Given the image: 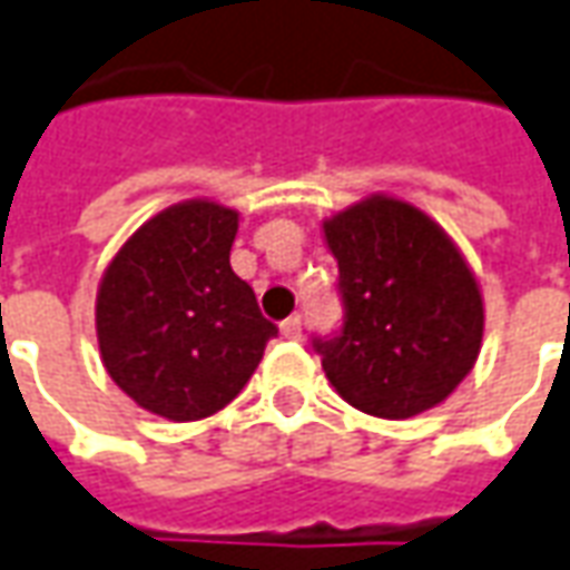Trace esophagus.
<instances>
[{
  "label": "esophagus",
  "instance_id": "1",
  "mask_svg": "<svg viewBox=\"0 0 570 570\" xmlns=\"http://www.w3.org/2000/svg\"><path fill=\"white\" fill-rule=\"evenodd\" d=\"M282 335L288 337V341H297V337H301V316H288V320L282 323Z\"/></svg>",
  "mask_w": 570,
  "mask_h": 570
}]
</instances>
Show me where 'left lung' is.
<instances>
[{
    "label": "left lung",
    "mask_w": 570,
    "mask_h": 570,
    "mask_svg": "<svg viewBox=\"0 0 570 570\" xmlns=\"http://www.w3.org/2000/svg\"><path fill=\"white\" fill-rule=\"evenodd\" d=\"M344 320L313 335L328 382L356 410L410 419L472 372L484 304L472 269L412 204L368 198L325 223Z\"/></svg>",
    "instance_id": "left-lung-1"
}]
</instances>
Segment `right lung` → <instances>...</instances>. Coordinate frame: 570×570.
<instances>
[{
  "instance_id": "right-lung-1",
  "label": "right lung",
  "mask_w": 570,
  "mask_h": 570,
  "mask_svg": "<svg viewBox=\"0 0 570 570\" xmlns=\"http://www.w3.org/2000/svg\"><path fill=\"white\" fill-rule=\"evenodd\" d=\"M238 214L186 202L148 219L101 278V360L142 410L191 422L238 397L278 328L229 266Z\"/></svg>"
}]
</instances>
